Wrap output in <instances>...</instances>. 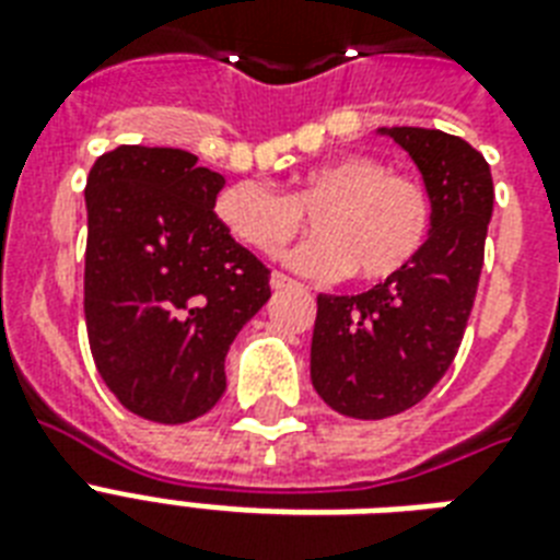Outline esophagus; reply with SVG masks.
<instances>
[{"instance_id": "1", "label": "esophagus", "mask_w": 560, "mask_h": 560, "mask_svg": "<svg viewBox=\"0 0 560 560\" xmlns=\"http://www.w3.org/2000/svg\"><path fill=\"white\" fill-rule=\"evenodd\" d=\"M270 288L272 290H284V288H296V281L290 279V276H284V272H272L270 276Z\"/></svg>"}]
</instances>
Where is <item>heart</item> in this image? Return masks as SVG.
<instances>
[{"label":"heart","mask_w":560,"mask_h":560,"mask_svg":"<svg viewBox=\"0 0 560 560\" xmlns=\"http://www.w3.org/2000/svg\"><path fill=\"white\" fill-rule=\"evenodd\" d=\"M220 226L261 255H281L307 232L319 237L293 255L299 270L323 279L377 284L407 270L424 253L433 229V202L421 183L389 174L381 160L346 153L299 174L288 194L264 183H232L218 194Z\"/></svg>","instance_id":"obj_1"}]
</instances>
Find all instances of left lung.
<instances>
[{
	"mask_svg": "<svg viewBox=\"0 0 560 560\" xmlns=\"http://www.w3.org/2000/svg\"><path fill=\"white\" fill-rule=\"evenodd\" d=\"M389 133L424 177L433 229L407 270L358 296H316L311 381L340 416L377 421L416 407L451 369L486 258L494 183L465 139L424 127Z\"/></svg>",
	"mask_w": 560,
	"mask_h": 560,
	"instance_id": "1",
	"label": "left lung"
}]
</instances>
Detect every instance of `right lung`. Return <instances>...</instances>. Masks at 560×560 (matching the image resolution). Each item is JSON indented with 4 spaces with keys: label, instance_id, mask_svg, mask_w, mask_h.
<instances>
[{
    "label": "right lung",
    "instance_id": "obj_1",
    "mask_svg": "<svg viewBox=\"0 0 560 560\" xmlns=\"http://www.w3.org/2000/svg\"><path fill=\"white\" fill-rule=\"evenodd\" d=\"M226 179L179 148L121 144L86 177L83 314L92 360L136 416L186 424L226 392L223 360L270 270L214 214Z\"/></svg>",
    "mask_w": 560,
    "mask_h": 560
}]
</instances>
